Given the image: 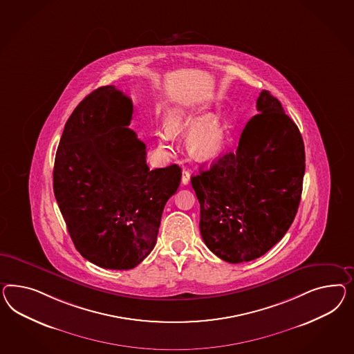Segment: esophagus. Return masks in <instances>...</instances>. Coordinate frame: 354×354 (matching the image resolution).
Segmentation results:
<instances>
[{"instance_id": "esophagus-1", "label": "esophagus", "mask_w": 354, "mask_h": 354, "mask_svg": "<svg viewBox=\"0 0 354 354\" xmlns=\"http://www.w3.org/2000/svg\"><path fill=\"white\" fill-rule=\"evenodd\" d=\"M191 180V172L188 171V170H183L182 174V183L184 185H187L188 183Z\"/></svg>"}]
</instances>
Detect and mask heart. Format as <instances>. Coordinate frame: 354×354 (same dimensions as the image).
<instances>
[{
	"mask_svg": "<svg viewBox=\"0 0 354 354\" xmlns=\"http://www.w3.org/2000/svg\"><path fill=\"white\" fill-rule=\"evenodd\" d=\"M188 122V115L183 112H174L169 117V127L157 131L158 148L162 151L171 149L174 133L180 130ZM224 143V127L216 117H207L193 124L187 134V145L196 157L210 160L219 153Z\"/></svg>",
	"mask_w": 354,
	"mask_h": 354,
	"instance_id": "b5f03b06",
	"label": "heart"
}]
</instances>
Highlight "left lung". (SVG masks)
Wrapping results in <instances>:
<instances>
[{"label":"left lung","instance_id":"1","mask_svg":"<svg viewBox=\"0 0 354 354\" xmlns=\"http://www.w3.org/2000/svg\"><path fill=\"white\" fill-rule=\"evenodd\" d=\"M257 108L237 149L191 178L201 207L202 239L233 264L260 258L282 239L303 191L306 152L297 124L267 90Z\"/></svg>","mask_w":354,"mask_h":354}]
</instances>
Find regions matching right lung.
<instances>
[{"label":"right lung","mask_w":354,"mask_h":354,"mask_svg":"<svg viewBox=\"0 0 354 354\" xmlns=\"http://www.w3.org/2000/svg\"><path fill=\"white\" fill-rule=\"evenodd\" d=\"M133 102L99 87L68 118L54 163V194L77 251L106 269L126 270L152 251L163 207L182 169L149 170L145 144L129 129Z\"/></svg>","instance_id":"1"}]
</instances>
